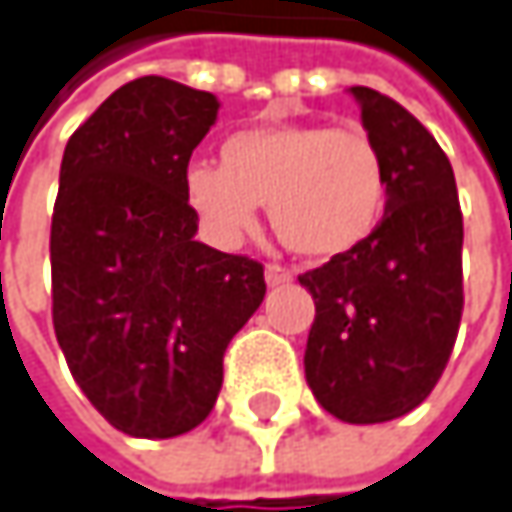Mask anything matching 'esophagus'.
<instances>
[{"label":"esophagus","mask_w":512,"mask_h":512,"mask_svg":"<svg viewBox=\"0 0 512 512\" xmlns=\"http://www.w3.org/2000/svg\"><path fill=\"white\" fill-rule=\"evenodd\" d=\"M263 275H266V284L269 287H281V284H290L293 281V272L284 269V266H278V263H269Z\"/></svg>","instance_id":"1"}]
</instances>
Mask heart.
I'll list each match as a JSON object with an SVG mask.
<instances>
[{
  "label": "heart",
  "mask_w": 512,
  "mask_h": 512,
  "mask_svg": "<svg viewBox=\"0 0 512 512\" xmlns=\"http://www.w3.org/2000/svg\"><path fill=\"white\" fill-rule=\"evenodd\" d=\"M387 163L366 131L316 122H266L222 143V163L193 161L184 196L213 243L252 234L266 202L281 243L307 260L363 246L387 210Z\"/></svg>",
  "instance_id": "1"
}]
</instances>
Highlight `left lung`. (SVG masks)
<instances>
[{
  "mask_svg": "<svg viewBox=\"0 0 512 512\" xmlns=\"http://www.w3.org/2000/svg\"><path fill=\"white\" fill-rule=\"evenodd\" d=\"M387 163V210L354 252L299 278L316 319L304 378L351 425L390 422L437 387L463 313V213L431 131L390 96L349 87Z\"/></svg>",
  "mask_w": 512,
  "mask_h": 512,
  "instance_id": "1",
  "label": "left lung"
}]
</instances>
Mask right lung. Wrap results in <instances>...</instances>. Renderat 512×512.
Returning a JSON list of instances; mask_svg holds the SVG:
<instances>
[{
	"label": "right lung",
	"instance_id": "right-lung-1",
	"mask_svg": "<svg viewBox=\"0 0 512 512\" xmlns=\"http://www.w3.org/2000/svg\"><path fill=\"white\" fill-rule=\"evenodd\" d=\"M219 114L205 90L146 75L70 137L52 213V322L72 378L128 437L208 419L222 354L263 296V266L196 240L184 169Z\"/></svg>",
	"mask_w": 512,
	"mask_h": 512
}]
</instances>
